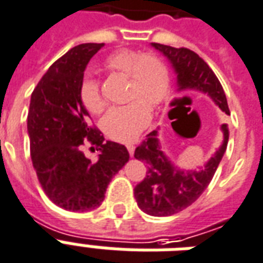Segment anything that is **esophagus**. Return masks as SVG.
Returning <instances> with one entry per match:
<instances>
[{
  "mask_svg": "<svg viewBox=\"0 0 263 263\" xmlns=\"http://www.w3.org/2000/svg\"><path fill=\"white\" fill-rule=\"evenodd\" d=\"M127 149H128V152H129V156H134V152H135V146L134 145H127Z\"/></svg>",
  "mask_w": 263,
  "mask_h": 263,
  "instance_id": "esophagus-1",
  "label": "esophagus"
}]
</instances>
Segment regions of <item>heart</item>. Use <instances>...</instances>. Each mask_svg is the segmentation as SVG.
Masks as SVG:
<instances>
[{
  "label": "heart",
  "instance_id": "obj_1",
  "mask_svg": "<svg viewBox=\"0 0 263 263\" xmlns=\"http://www.w3.org/2000/svg\"><path fill=\"white\" fill-rule=\"evenodd\" d=\"M105 67L129 77L131 84L128 87L127 99L132 102L125 106L111 107L102 118L100 125L111 139L131 142L150 123L149 106H157L167 96L170 87L167 66L152 53L143 55L132 49H120L107 56ZM80 99L92 114H99L105 109V100L95 78H84L80 85Z\"/></svg>",
  "mask_w": 263,
  "mask_h": 263
}]
</instances>
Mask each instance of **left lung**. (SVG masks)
<instances>
[{
    "label": "left lung",
    "instance_id": "left-lung-1",
    "mask_svg": "<svg viewBox=\"0 0 263 263\" xmlns=\"http://www.w3.org/2000/svg\"><path fill=\"white\" fill-rule=\"evenodd\" d=\"M152 47L170 60L176 74L178 91L205 93L222 111L230 114L219 80L196 52L156 43H152ZM220 129L223 132V142L219 149L204 167L189 171L176 167L165 156L158 139V131L150 132L134 154L136 160L147 165L145 179L134 189L138 207L152 216H170L192 205L207 189L226 152L229 129L226 124H222Z\"/></svg>",
    "mask_w": 263,
    "mask_h": 263
}]
</instances>
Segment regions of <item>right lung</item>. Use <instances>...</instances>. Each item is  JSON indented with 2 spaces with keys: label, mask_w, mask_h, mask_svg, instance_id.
Instances as JSON below:
<instances>
[{
  "label": "right lung",
  "mask_w": 263,
  "mask_h": 263,
  "mask_svg": "<svg viewBox=\"0 0 263 263\" xmlns=\"http://www.w3.org/2000/svg\"><path fill=\"white\" fill-rule=\"evenodd\" d=\"M103 44H81L58 59L34 88L27 116L30 154L40 185L52 203L67 211L95 210L110 180L128 163L127 147L106 140L89 124L80 99L88 62ZM88 139L100 147L96 162L81 152Z\"/></svg>",
  "instance_id": "right-lung-1"
}]
</instances>
